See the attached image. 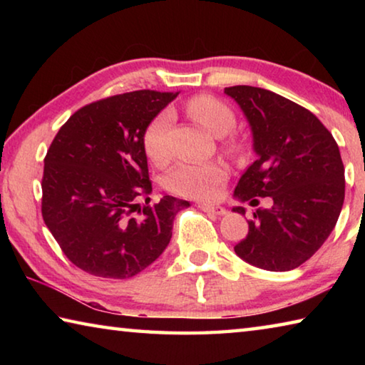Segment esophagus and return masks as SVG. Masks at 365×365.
I'll return each instance as SVG.
<instances>
[{
    "label": "esophagus",
    "mask_w": 365,
    "mask_h": 365,
    "mask_svg": "<svg viewBox=\"0 0 365 365\" xmlns=\"http://www.w3.org/2000/svg\"><path fill=\"white\" fill-rule=\"evenodd\" d=\"M202 211L205 212H207V214H212V215H224L227 211H225V207H222V206H209V205H201L200 206Z\"/></svg>",
    "instance_id": "obj_1"
}]
</instances>
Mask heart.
<instances>
[{"mask_svg": "<svg viewBox=\"0 0 365 365\" xmlns=\"http://www.w3.org/2000/svg\"><path fill=\"white\" fill-rule=\"evenodd\" d=\"M187 113L206 127L215 137H224L222 148L230 154H238L243 150V141L237 135H227L237 123L235 110L225 101L212 95H197L187 103ZM174 120L169 109L158 113L148 122L143 130L141 143L146 156L154 164L163 165L169 160L170 151L168 145V133ZM228 180V169L222 163L206 164H178L165 177V187L174 195L191 197L197 201H214Z\"/></svg>", "mask_w": 365, "mask_h": 365, "instance_id": "obj_1", "label": "heart"}]
</instances>
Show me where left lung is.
Masks as SVG:
<instances>
[{
    "mask_svg": "<svg viewBox=\"0 0 365 365\" xmlns=\"http://www.w3.org/2000/svg\"><path fill=\"white\" fill-rule=\"evenodd\" d=\"M225 93L248 119L257 158L235 188L257 209L235 252L256 267L285 272L311 259L336 225L344 201V165L333 135L311 110L274 91L235 85ZM235 212L245 215V207Z\"/></svg>",
    "mask_w": 365,
    "mask_h": 365,
    "instance_id": "8db88e82",
    "label": "left lung"
}]
</instances>
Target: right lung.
Masks as SVG:
<instances>
[{
  "label": "right lung",
  "instance_id": "right-lung-1",
  "mask_svg": "<svg viewBox=\"0 0 365 365\" xmlns=\"http://www.w3.org/2000/svg\"><path fill=\"white\" fill-rule=\"evenodd\" d=\"M177 95L138 90L90 103L49 145L41 215L78 269L103 279H128L168 248L177 212L190 205L169 195L148 205L153 188L141 137Z\"/></svg>",
  "mask_w": 365,
  "mask_h": 365
}]
</instances>
